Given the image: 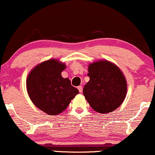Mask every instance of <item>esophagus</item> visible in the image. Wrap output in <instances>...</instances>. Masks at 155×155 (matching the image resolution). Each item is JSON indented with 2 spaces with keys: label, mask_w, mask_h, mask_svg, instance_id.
<instances>
[{
  "label": "esophagus",
  "mask_w": 155,
  "mask_h": 155,
  "mask_svg": "<svg viewBox=\"0 0 155 155\" xmlns=\"http://www.w3.org/2000/svg\"><path fill=\"white\" fill-rule=\"evenodd\" d=\"M78 90H79V93H81V92H82V86H81V85H79V87H78Z\"/></svg>",
  "instance_id": "1"
}]
</instances>
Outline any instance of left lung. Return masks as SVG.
I'll list each match as a JSON object with an SVG mask.
<instances>
[{"mask_svg":"<svg viewBox=\"0 0 155 155\" xmlns=\"http://www.w3.org/2000/svg\"><path fill=\"white\" fill-rule=\"evenodd\" d=\"M90 81L83 94L91 107L99 113H111L123 103L127 84L123 73L107 60L92 63L88 67Z\"/></svg>","mask_w":155,"mask_h":155,"instance_id":"left-lung-1","label":"left lung"}]
</instances>
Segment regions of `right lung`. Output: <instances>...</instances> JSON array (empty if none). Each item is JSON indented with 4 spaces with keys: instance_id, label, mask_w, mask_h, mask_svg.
Returning <instances> with one entry per match:
<instances>
[{
    "instance_id": "1",
    "label": "right lung",
    "mask_w": 155,
    "mask_h": 155,
    "mask_svg": "<svg viewBox=\"0 0 155 155\" xmlns=\"http://www.w3.org/2000/svg\"><path fill=\"white\" fill-rule=\"evenodd\" d=\"M64 64L49 59L36 66L28 74L27 91L34 104L48 115H59L68 106L79 91L69 79L62 78Z\"/></svg>"
}]
</instances>
